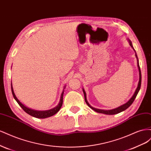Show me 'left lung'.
Here are the masks:
<instances>
[{
  "label": "left lung",
  "mask_w": 151,
  "mask_h": 151,
  "mask_svg": "<svg viewBox=\"0 0 151 151\" xmlns=\"http://www.w3.org/2000/svg\"><path fill=\"white\" fill-rule=\"evenodd\" d=\"M128 42H129L130 45L131 46V47L133 48V50H134V52L135 53V57L137 58V66H138V68H139V83H138V86H137V88L135 91L134 94H133V96H132V98L128 101L126 103L123 104L122 105H121V106H120L118 108H114V109H108V110H104V109H97V108H93V106H91V105L89 104V103L88 102V101H87V98H86V93L85 92L84 89L83 88V93H84V99H85V101L86 103H87V104L88 105V106L91 108L92 109H93L94 111H95L96 112H98V113H103V114H106V115H115V114H117V113H119L125 110L126 109H127L128 108H129L130 105L132 104V103L134 102V101L135 100L137 95L140 89V86H141V72H140V66H139V59H138V57H137V53H136V52L135 50H134V47H133V45H132V42L129 40L128 39Z\"/></svg>",
  "instance_id": "1"
}]
</instances>
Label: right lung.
<instances>
[{
    "label": "right lung",
    "instance_id": "add662e5",
    "mask_svg": "<svg viewBox=\"0 0 151 151\" xmlns=\"http://www.w3.org/2000/svg\"><path fill=\"white\" fill-rule=\"evenodd\" d=\"M65 88V86L63 88V92L61 94V96H60V101H59V103L57 104V106H56L55 108H52L50 109H48V110H43V111H38V110H35V109H33L29 108L28 107L26 106L25 105H24L22 103H21V102H20V101H19V99L17 98V97L16 96V95L14 94V92L13 90V88L12 86V83H11V90H12V93L13 95L14 98L15 99L16 101H17V103L19 104V106L22 108L23 110L27 113L28 114H29V115L37 118H46L48 117H50L53 115H54L55 114H56L60 109L61 108L62 104H63V92H64V89Z\"/></svg>",
    "mask_w": 151,
    "mask_h": 151
}]
</instances>
